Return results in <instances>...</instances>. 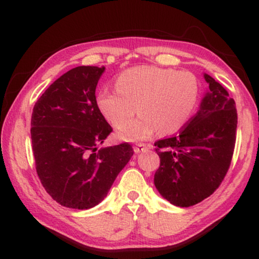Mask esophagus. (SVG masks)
Instances as JSON below:
<instances>
[{"instance_id": "esophagus-1", "label": "esophagus", "mask_w": 259, "mask_h": 259, "mask_svg": "<svg viewBox=\"0 0 259 259\" xmlns=\"http://www.w3.org/2000/svg\"><path fill=\"white\" fill-rule=\"evenodd\" d=\"M146 148H147L146 145L139 143V144H137L136 146H134V152H136V153H140V152L145 151V150H146Z\"/></svg>"}]
</instances>
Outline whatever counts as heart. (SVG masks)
<instances>
[{"instance_id": "heart-1", "label": "heart", "mask_w": 259, "mask_h": 259, "mask_svg": "<svg viewBox=\"0 0 259 259\" xmlns=\"http://www.w3.org/2000/svg\"><path fill=\"white\" fill-rule=\"evenodd\" d=\"M116 90L99 92L97 104L125 140L146 139L155 131L176 132L185 125L196 107L199 83L192 73L157 66H139L123 70L115 81Z\"/></svg>"}]
</instances>
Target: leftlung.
<instances>
[{"mask_svg":"<svg viewBox=\"0 0 259 259\" xmlns=\"http://www.w3.org/2000/svg\"><path fill=\"white\" fill-rule=\"evenodd\" d=\"M208 92L182 131L154 143L160 165L154 185L176 206L189 207L218 189L236 144V102L213 77L205 74Z\"/></svg>","mask_w":259,"mask_h":259,"instance_id":"left-lung-1","label":"left lung"}]
</instances>
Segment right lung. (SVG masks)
<instances>
[{
    "mask_svg": "<svg viewBox=\"0 0 259 259\" xmlns=\"http://www.w3.org/2000/svg\"><path fill=\"white\" fill-rule=\"evenodd\" d=\"M104 70L95 66L68 70L38 98L31 114L38 179L53 199L69 208L100 203L133 155L128 143L97 148L113 131L95 98Z\"/></svg>",
    "mask_w": 259,
    "mask_h": 259,
    "instance_id": "1",
    "label": "right lung"
}]
</instances>
